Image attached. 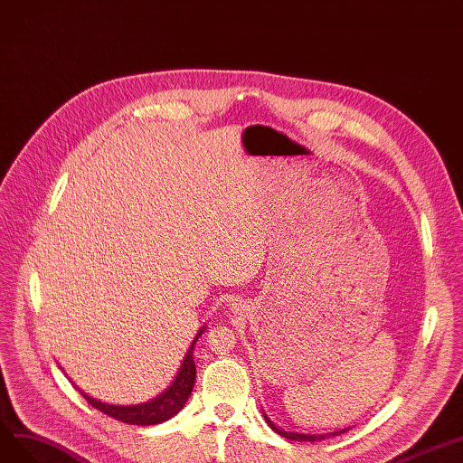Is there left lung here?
Instances as JSON below:
<instances>
[{"mask_svg":"<svg viewBox=\"0 0 463 463\" xmlns=\"http://www.w3.org/2000/svg\"><path fill=\"white\" fill-rule=\"evenodd\" d=\"M263 418H266V422L269 424V428L273 430V431H277L279 435H282V437H286V439H290V441H309V443H315V441H322V439H326V437H329V435H339V433H345V431H348V428H345V430H341V431H334V433H329V435H307V433H298V431H284V430H280V428H277L269 418H268V414H263Z\"/></svg>","mask_w":463,"mask_h":463,"instance_id":"left-lung-1","label":"left lung"}]
</instances>
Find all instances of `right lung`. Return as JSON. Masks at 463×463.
<instances>
[{"label": "right lung", "mask_w": 463, "mask_h": 463, "mask_svg": "<svg viewBox=\"0 0 463 463\" xmlns=\"http://www.w3.org/2000/svg\"><path fill=\"white\" fill-rule=\"evenodd\" d=\"M205 326L200 329V334L195 335L190 350L186 352L184 356V362L177 373V377H175V381L171 383V386L160 393L158 398H154L146 403H139V405H111V403H103L96 398H90V395L84 393L80 388H77L82 398L90 403L92 407H96L98 411L105 412L107 416L115 418V420H120L124 424H131V426H152V424H162L165 420H169V418H173L175 414H177L184 403L188 402L190 393H192V388H194V381H195V364H194V358H192V350H194V345L197 341V337H200L203 334Z\"/></svg>", "instance_id": "obj_1"}]
</instances>
